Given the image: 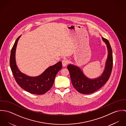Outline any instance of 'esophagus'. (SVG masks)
Segmentation results:
<instances>
[{
	"mask_svg": "<svg viewBox=\"0 0 126 126\" xmlns=\"http://www.w3.org/2000/svg\"><path fill=\"white\" fill-rule=\"evenodd\" d=\"M67 60H66L65 59H64L62 61V65L63 66L65 67V66H66V65L67 64Z\"/></svg>",
	"mask_w": 126,
	"mask_h": 126,
	"instance_id": "obj_1",
	"label": "esophagus"
}]
</instances>
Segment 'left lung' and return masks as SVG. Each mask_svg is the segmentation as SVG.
I'll return each instance as SVG.
<instances>
[{
    "instance_id": "obj_1",
    "label": "left lung",
    "mask_w": 126,
    "mask_h": 126,
    "mask_svg": "<svg viewBox=\"0 0 126 126\" xmlns=\"http://www.w3.org/2000/svg\"><path fill=\"white\" fill-rule=\"evenodd\" d=\"M101 38L107 46L108 55L104 71L100 76L90 79L84 74L79 66L73 64L67 65L72 85L81 94H89L99 89L107 82L110 75L113 62L112 49L108 40L102 37Z\"/></svg>"
}]
</instances>
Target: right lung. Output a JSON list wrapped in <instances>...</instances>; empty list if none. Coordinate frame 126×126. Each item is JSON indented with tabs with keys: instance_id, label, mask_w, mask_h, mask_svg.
Returning <instances> with one entry per match:
<instances>
[{
	"instance_id": "add662e5",
	"label": "right lung",
	"mask_w": 126,
	"mask_h": 126,
	"mask_svg": "<svg viewBox=\"0 0 126 126\" xmlns=\"http://www.w3.org/2000/svg\"><path fill=\"white\" fill-rule=\"evenodd\" d=\"M21 36H19L16 40L11 50L10 59L11 69L16 81L23 89L32 94H43L50 89L53 86L57 74L62 68V62H59L48 67L37 76H29L21 72L16 60V47Z\"/></svg>"
}]
</instances>
